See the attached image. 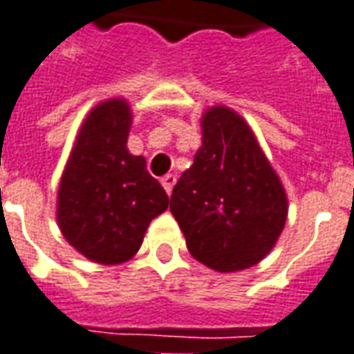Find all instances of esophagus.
I'll return each instance as SVG.
<instances>
[{
    "mask_svg": "<svg viewBox=\"0 0 354 354\" xmlns=\"http://www.w3.org/2000/svg\"><path fill=\"white\" fill-rule=\"evenodd\" d=\"M160 182H162V188L166 189V194L170 196V194H172V188H174V184H176V176H174V174H166Z\"/></svg>",
    "mask_w": 354,
    "mask_h": 354,
    "instance_id": "1",
    "label": "esophagus"
}]
</instances>
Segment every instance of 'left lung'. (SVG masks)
Masks as SVG:
<instances>
[{"label": "left lung", "mask_w": 354, "mask_h": 354, "mask_svg": "<svg viewBox=\"0 0 354 354\" xmlns=\"http://www.w3.org/2000/svg\"><path fill=\"white\" fill-rule=\"evenodd\" d=\"M201 149L170 196L189 254L219 272L249 268L280 237L286 192L249 125L229 107L201 117Z\"/></svg>", "instance_id": "left-lung-1"}]
</instances>
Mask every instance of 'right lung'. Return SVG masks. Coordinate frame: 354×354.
I'll return each mask as SVG.
<instances>
[{
    "label": "right lung",
    "instance_id": "1",
    "mask_svg": "<svg viewBox=\"0 0 354 354\" xmlns=\"http://www.w3.org/2000/svg\"><path fill=\"white\" fill-rule=\"evenodd\" d=\"M131 111L123 100L100 104L80 129L58 188V225L86 259L129 261L145 231L168 207V196L127 151Z\"/></svg>",
    "mask_w": 354,
    "mask_h": 354
}]
</instances>
